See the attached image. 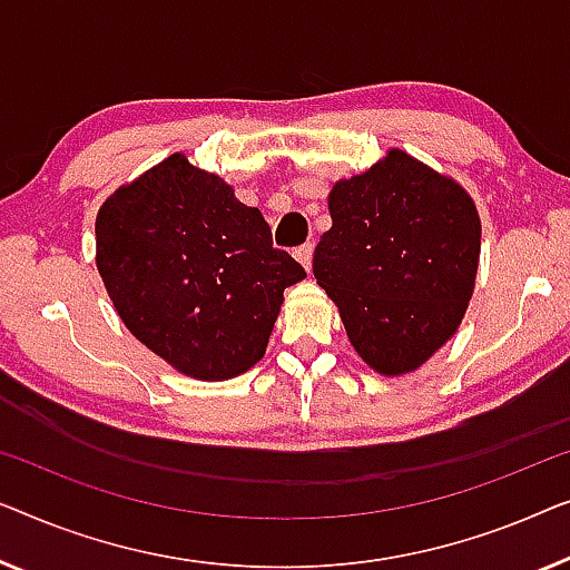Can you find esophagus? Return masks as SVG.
I'll use <instances>...</instances> for the list:
<instances>
[{
    "mask_svg": "<svg viewBox=\"0 0 570 570\" xmlns=\"http://www.w3.org/2000/svg\"><path fill=\"white\" fill-rule=\"evenodd\" d=\"M312 253H315V245L304 243V245H299V247H296V250H294V258L299 261L302 266L309 271V268H312Z\"/></svg>",
    "mask_w": 570,
    "mask_h": 570,
    "instance_id": "obj_1",
    "label": "esophagus"
}]
</instances>
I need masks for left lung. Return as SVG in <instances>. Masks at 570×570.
Here are the masks:
<instances>
[{"instance_id": "left-lung-1", "label": "left lung", "mask_w": 570, "mask_h": 570, "mask_svg": "<svg viewBox=\"0 0 570 570\" xmlns=\"http://www.w3.org/2000/svg\"><path fill=\"white\" fill-rule=\"evenodd\" d=\"M333 227L312 274L338 304L348 341L380 374H405L442 348L475 286L480 219L472 198L392 149L372 170L335 183Z\"/></svg>"}]
</instances>
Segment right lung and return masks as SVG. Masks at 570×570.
<instances>
[{
  "instance_id": "obj_1",
  "label": "right lung",
  "mask_w": 570,
  "mask_h": 570,
  "mask_svg": "<svg viewBox=\"0 0 570 570\" xmlns=\"http://www.w3.org/2000/svg\"><path fill=\"white\" fill-rule=\"evenodd\" d=\"M98 271L136 338L178 372L219 382L266 354L284 288L304 268L219 175L170 155L102 204Z\"/></svg>"
}]
</instances>
